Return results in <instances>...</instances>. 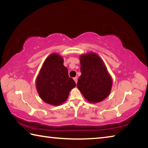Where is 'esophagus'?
Returning <instances> with one entry per match:
<instances>
[{"instance_id": "34e87169", "label": "esophagus", "mask_w": 148, "mask_h": 148, "mask_svg": "<svg viewBox=\"0 0 148 148\" xmlns=\"http://www.w3.org/2000/svg\"><path fill=\"white\" fill-rule=\"evenodd\" d=\"M74 80L75 81V82H76V84H77V77H74Z\"/></svg>"}]
</instances>
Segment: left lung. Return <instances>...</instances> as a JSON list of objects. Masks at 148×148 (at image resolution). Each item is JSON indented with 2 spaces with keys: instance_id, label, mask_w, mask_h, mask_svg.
Returning <instances> with one entry per match:
<instances>
[{
  "instance_id": "obj_1",
  "label": "left lung",
  "mask_w": 148,
  "mask_h": 148,
  "mask_svg": "<svg viewBox=\"0 0 148 148\" xmlns=\"http://www.w3.org/2000/svg\"><path fill=\"white\" fill-rule=\"evenodd\" d=\"M80 71L77 88L91 103H98L107 98L112 87V77L98 54L89 52L79 56Z\"/></svg>"
}]
</instances>
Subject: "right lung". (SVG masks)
Listing matches in <instances>:
<instances>
[{
	"label": "right lung",
	"instance_id": "add662e5",
	"mask_svg": "<svg viewBox=\"0 0 148 148\" xmlns=\"http://www.w3.org/2000/svg\"><path fill=\"white\" fill-rule=\"evenodd\" d=\"M63 57L53 53L45 59L36 79V88L42 101L52 106H59L66 101L76 87L64 66Z\"/></svg>",
	"mask_w": 148,
	"mask_h": 148
}]
</instances>
